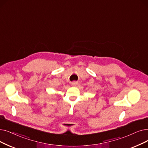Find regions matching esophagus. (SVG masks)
<instances>
[{"instance_id": "34e87169", "label": "esophagus", "mask_w": 148, "mask_h": 148, "mask_svg": "<svg viewBox=\"0 0 148 148\" xmlns=\"http://www.w3.org/2000/svg\"><path fill=\"white\" fill-rule=\"evenodd\" d=\"M77 84H78V82H76V81H74V82H71V85H72L73 86H76Z\"/></svg>"}]
</instances>
